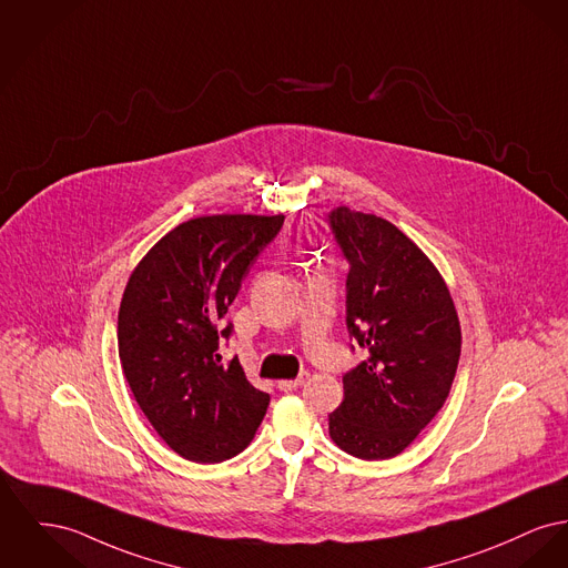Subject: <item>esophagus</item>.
<instances>
[{
  "mask_svg": "<svg viewBox=\"0 0 568 568\" xmlns=\"http://www.w3.org/2000/svg\"><path fill=\"white\" fill-rule=\"evenodd\" d=\"M306 379H308V373H301L296 379H281V382H278V388H281L283 393H292V390L301 388Z\"/></svg>",
  "mask_w": 568,
  "mask_h": 568,
  "instance_id": "34e87169",
  "label": "esophagus"
}]
</instances>
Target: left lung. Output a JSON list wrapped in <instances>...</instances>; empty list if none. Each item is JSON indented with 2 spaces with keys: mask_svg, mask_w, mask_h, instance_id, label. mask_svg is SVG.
Instances as JSON below:
<instances>
[{
  "mask_svg": "<svg viewBox=\"0 0 568 568\" xmlns=\"http://www.w3.org/2000/svg\"><path fill=\"white\" fill-rule=\"evenodd\" d=\"M328 225L349 264V341L367 352L343 375V400L328 414L331 437L358 459H390L450 393L462 354L459 317L429 257L393 223L338 205Z\"/></svg>",
  "mask_w": 568,
  "mask_h": 568,
  "instance_id": "1",
  "label": "left lung"
}]
</instances>
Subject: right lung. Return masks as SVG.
Segmentation results:
<instances>
[{
	"label": "right lung",
	"instance_id": "add662e5",
	"mask_svg": "<svg viewBox=\"0 0 568 568\" xmlns=\"http://www.w3.org/2000/svg\"><path fill=\"white\" fill-rule=\"evenodd\" d=\"M285 216L216 214L163 235L134 267L118 315V349L134 399L180 457L221 464L242 453L270 395L223 363L230 304Z\"/></svg>",
	"mask_w": 568,
	"mask_h": 568
}]
</instances>
